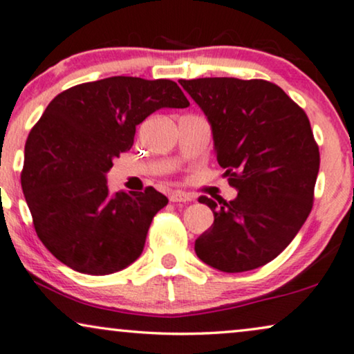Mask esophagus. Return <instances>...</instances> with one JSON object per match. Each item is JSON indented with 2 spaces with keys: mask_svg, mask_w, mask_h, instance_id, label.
I'll use <instances>...</instances> for the list:
<instances>
[{
  "mask_svg": "<svg viewBox=\"0 0 354 354\" xmlns=\"http://www.w3.org/2000/svg\"><path fill=\"white\" fill-rule=\"evenodd\" d=\"M194 199H196V196H192V194H189V192H185V191L169 192V201L171 202H191Z\"/></svg>",
  "mask_w": 354,
  "mask_h": 354,
  "instance_id": "34e87169",
  "label": "esophagus"
}]
</instances>
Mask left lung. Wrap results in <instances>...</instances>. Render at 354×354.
<instances>
[{
    "instance_id": "1",
    "label": "left lung",
    "mask_w": 354,
    "mask_h": 354,
    "mask_svg": "<svg viewBox=\"0 0 354 354\" xmlns=\"http://www.w3.org/2000/svg\"><path fill=\"white\" fill-rule=\"evenodd\" d=\"M180 84L212 126L216 162L236 199L201 196L214 225L196 239L197 257L226 273L275 259L310 214L320 155L304 110L263 79L202 77Z\"/></svg>"
}]
</instances>
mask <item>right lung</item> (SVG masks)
Masks as SVG:
<instances>
[{
    "instance_id": "add662e5",
    "label": "right lung",
    "mask_w": 354,
    "mask_h": 354,
    "mask_svg": "<svg viewBox=\"0 0 354 354\" xmlns=\"http://www.w3.org/2000/svg\"><path fill=\"white\" fill-rule=\"evenodd\" d=\"M176 82L115 75L56 95L26 142L21 185L37 236L75 272L108 275L142 254L152 218L168 199L108 191L113 160L134 144L136 126L160 108H186Z\"/></svg>"
}]
</instances>
